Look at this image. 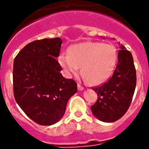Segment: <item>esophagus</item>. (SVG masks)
I'll return each mask as SVG.
<instances>
[{
    "label": "esophagus",
    "instance_id": "34e87169",
    "mask_svg": "<svg viewBox=\"0 0 149 149\" xmlns=\"http://www.w3.org/2000/svg\"><path fill=\"white\" fill-rule=\"evenodd\" d=\"M83 89H84V88H83V87H82L80 84H79L78 83V90H79V91H82V90H83Z\"/></svg>",
    "mask_w": 149,
    "mask_h": 149
}]
</instances>
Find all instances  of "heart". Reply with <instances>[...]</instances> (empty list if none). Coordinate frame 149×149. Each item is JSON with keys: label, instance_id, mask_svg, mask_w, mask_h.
Instances as JSON below:
<instances>
[{"label": "heart", "instance_id": "b5f03b06", "mask_svg": "<svg viewBox=\"0 0 149 149\" xmlns=\"http://www.w3.org/2000/svg\"><path fill=\"white\" fill-rule=\"evenodd\" d=\"M118 59L117 48L110 44L86 42L71 46L62 53L59 63L68 75L81 74L90 85H99L111 77Z\"/></svg>", "mask_w": 149, "mask_h": 149}]
</instances>
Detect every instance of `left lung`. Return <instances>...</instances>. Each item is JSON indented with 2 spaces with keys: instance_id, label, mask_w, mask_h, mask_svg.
<instances>
[{
  "instance_id": "1",
  "label": "left lung",
  "mask_w": 149,
  "mask_h": 149,
  "mask_svg": "<svg viewBox=\"0 0 149 149\" xmlns=\"http://www.w3.org/2000/svg\"><path fill=\"white\" fill-rule=\"evenodd\" d=\"M118 62L112 77L102 86L92 89L98 95L91 107L99 120L111 123L123 117L132 102L136 85V73L132 54L119 42Z\"/></svg>"
}]
</instances>
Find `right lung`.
I'll return each mask as SVG.
<instances>
[{
  "label": "right lung",
  "instance_id": "right-lung-1",
  "mask_svg": "<svg viewBox=\"0 0 149 149\" xmlns=\"http://www.w3.org/2000/svg\"><path fill=\"white\" fill-rule=\"evenodd\" d=\"M62 40L44 38L26 45L13 61V93L16 102L30 119L43 126L62 118L77 84L65 79L57 61Z\"/></svg>",
  "mask_w": 149,
  "mask_h": 149
}]
</instances>
